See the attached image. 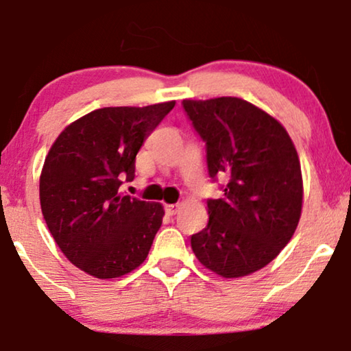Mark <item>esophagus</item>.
<instances>
[{"label":"esophagus","mask_w":351,"mask_h":351,"mask_svg":"<svg viewBox=\"0 0 351 351\" xmlns=\"http://www.w3.org/2000/svg\"><path fill=\"white\" fill-rule=\"evenodd\" d=\"M180 204H165V212L168 215H175L178 212Z\"/></svg>","instance_id":"34e87169"}]
</instances>
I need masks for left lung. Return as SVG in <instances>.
<instances>
[{"label": "left lung", "mask_w": 351, "mask_h": 351, "mask_svg": "<svg viewBox=\"0 0 351 351\" xmlns=\"http://www.w3.org/2000/svg\"><path fill=\"white\" fill-rule=\"evenodd\" d=\"M206 143L212 181L223 196L207 199V227L191 237L199 263L225 278L263 269L288 245L303 204L300 158L277 119L237 97L183 100Z\"/></svg>", "instance_id": "left-lung-1"}]
</instances>
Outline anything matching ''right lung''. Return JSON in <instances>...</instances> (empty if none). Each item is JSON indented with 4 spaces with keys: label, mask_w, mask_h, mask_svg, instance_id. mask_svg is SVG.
<instances>
[{
    "label": "right lung",
    "mask_w": 351,
    "mask_h": 351,
    "mask_svg": "<svg viewBox=\"0 0 351 351\" xmlns=\"http://www.w3.org/2000/svg\"><path fill=\"white\" fill-rule=\"evenodd\" d=\"M175 101L108 106L58 136L40 175V206L63 254L97 278L139 267L162 225V204L119 196L134 180L136 155Z\"/></svg>",
    "instance_id": "1"
}]
</instances>
